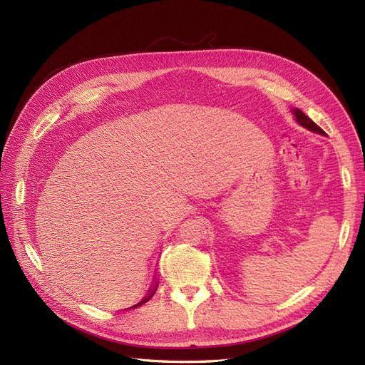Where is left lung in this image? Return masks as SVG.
Wrapping results in <instances>:
<instances>
[{
	"instance_id": "obj_1",
	"label": "left lung",
	"mask_w": 365,
	"mask_h": 365,
	"mask_svg": "<svg viewBox=\"0 0 365 365\" xmlns=\"http://www.w3.org/2000/svg\"><path fill=\"white\" fill-rule=\"evenodd\" d=\"M292 111V114H294V117H295V120L298 121V125H302L303 128H306L307 130H311V132H315V134H319V135H326V132L319 128V126H317L314 121L309 118L302 109H298V108H292L291 109Z\"/></svg>"
}]
</instances>
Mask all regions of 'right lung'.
I'll return each mask as SVG.
<instances>
[{
    "label": "right lung",
    "mask_w": 365,
    "mask_h": 365,
    "mask_svg": "<svg viewBox=\"0 0 365 365\" xmlns=\"http://www.w3.org/2000/svg\"><path fill=\"white\" fill-rule=\"evenodd\" d=\"M157 288H158V280H157V277H155V275H153V282H152V284H150V288H149L148 294L145 295V298H143V300H141L140 303H137V304H134V306H130V307H128V309H135V307H138V306H141V304H145V303H148V302L150 300V298L153 297V294H155Z\"/></svg>",
    "instance_id": "1"
}]
</instances>
